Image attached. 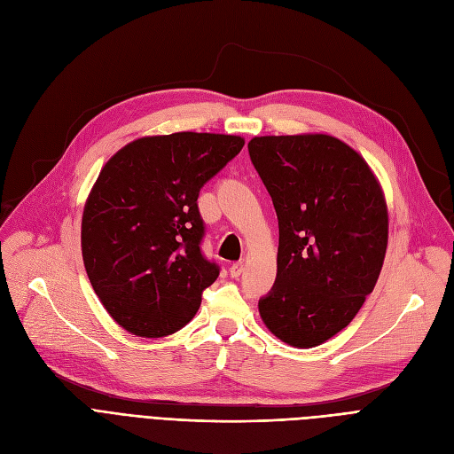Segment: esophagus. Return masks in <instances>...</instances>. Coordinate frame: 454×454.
Instances as JSON below:
<instances>
[{"label":"esophagus","instance_id":"34e87169","mask_svg":"<svg viewBox=\"0 0 454 454\" xmlns=\"http://www.w3.org/2000/svg\"><path fill=\"white\" fill-rule=\"evenodd\" d=\"M229 272H231V278H239V276L244 272V262H242V261H239V262H232V264H231V269H229Z\"/></svg>","mask_w":454,"mask_h":454}]
</instances>
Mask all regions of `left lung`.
Wrapping results in <instances>:
<instances>
[{
	"label": "left lung",
	"mask_w": 454,
	"mask_h": 454,
	"mask_svg": "<svg viewBox=\"0 0 454 454\" xmlns=\"http://www.w3.org/2000/svg\"><path fill=\"white\" fill-rule=\"evenodd\" d=\"M247 150L279 227L261 319L293 348L321 346L376 287L388 240L383 190L363 155L331 135L254 137Z\"/></svg>",
	"instance_id": "obj_1"
}]
</instances>
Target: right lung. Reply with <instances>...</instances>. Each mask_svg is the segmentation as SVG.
I'll list each match as a JSON object with an SVG mask.
<instances>
[{"mask_svg":"<svg viewBox=\"0 0 454 454\" xmlns=\"http://www.w3.org/2000/svg\"><path fill=\"white\" fill-rule=\"evenodd\" d=\"M237 135L182 131L118 150L93 184L82 214V259L111 317L143 338L190 323L220 267L200 252V187L237 155Z\"/></svg>","mask_w":454,"mask_h":454,"instance_id":"add662e5","label":"right lung"}]
</instances>
